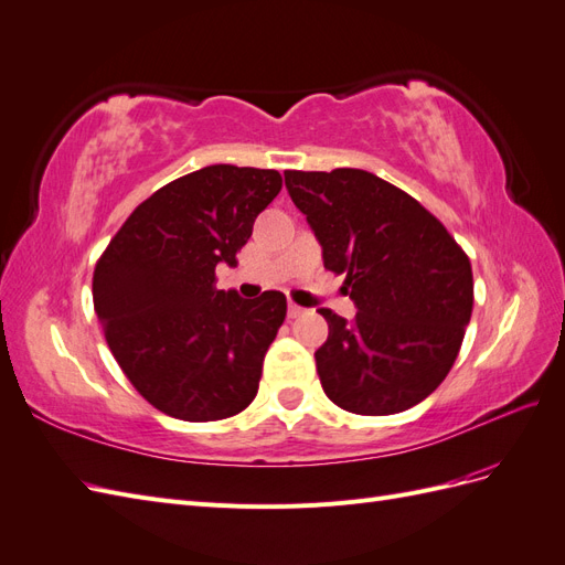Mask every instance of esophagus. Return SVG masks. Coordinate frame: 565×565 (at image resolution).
Returning <instances> with one entry per match:
<instances>
[{
	"label": "esophagus",
	"instance_id": "obj_1",
	"mask_svg": "<svg viewBox=\"0 0 565 565\" xmlns=\"http://www.w3.org/2000/svg\"><path fill=\"white\" fill-rule=\"evenodd\" d=\"M301 313H303V309H301V307H297L295 301H289V307H287V316H289V318H299Z\"/></svg>",
	"mask_w": 565,
	"mask_h": 565
}]
</instances>
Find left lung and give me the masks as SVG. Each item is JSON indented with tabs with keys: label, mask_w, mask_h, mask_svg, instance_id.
<instances>
[{
	"label": "left lung",
	"mask_w": 565,
	"mask_h": 565,
	"mask_svg": "<svg viewBox=\"0 0 565 565\" xmlns=\"http://www.w3.org/2000/svg\"><path fill=\"white\" fill-rule=\"evenodd\" d=\"M285 185L359 309L354 323L320 309L330 332L316 371L328 399L359 416L416 406L459 356L472 313L468 254L414 196L369 171H285Z\"/></svg>",
	"instance_id": "left-lung-1"
}]
</instances>
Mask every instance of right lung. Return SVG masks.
Segmentation results:
<instances>
[{"mask_svg": "<svg viewBox=\"0 0 565 565\" xmlns=\"http://www.w3.org/2000/svg\"><path fill=\"white\" fill-rule=\"evenodd\" d=\"M282 188L273 169L206 166L137 206L95 266L93 299L120 371L145 399L190 423L245 411L287 316L282 292L216 287Z\"/></svg>", "mask_w": 565, "mask_h": 565, "instance_id": "add662e5", "label": "right lung"}]
</instances>
